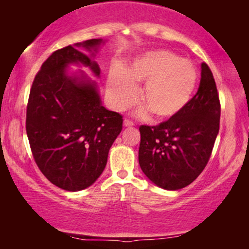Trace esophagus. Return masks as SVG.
<instances>
[{
	"instance_id": "obj_1",
	"label": "esophagus",
	"mask_w": 249,
	"mask_h": 249,
	"mask_svg": "<svg viewBox=\"0 0 249 249\" xmlns=\"http://www.w3.org/2000/svg\"><path fill=\"white\" fill-rule=\"evenodd\" d=\"M124 126H126V127H130V126H134V123L129 120H124Z\"/></svg>"
}]
</instances>
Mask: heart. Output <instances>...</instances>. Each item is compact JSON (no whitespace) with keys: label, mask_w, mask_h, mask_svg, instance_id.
Listing matches in <instances>:
<instances>
[{"label":"heart","mask_w":249,"mask_h":249,"mask_svg":"<svg viewBox=\"0 0 249 249\" xmlns=\"http://www.w3.org/2000/svg\"><path fill=\"white\" fill-rule=\"evenodd\" d=\"M136 83H145L138 115L149 112L158 121L180 114L190 103L197 86V72L191 61L168 50H153L133 60L125 70L115 69L107 79V98L115 111H124L138 100Z\"/></svg>","instance_id":"1"}]
</instances>
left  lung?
I'll list each match as a JSON object with an SVG mask.
<instances>
[{"mask_svg":"<svg viewBox=\"0 0 249 249\" xmlns=\"http://www.w3.org/2000/svg\"><path fill=\"white\" fill-rule=\"evenodd\" d=\"M220 116L216 84L209 66L202 62L199 90L187 107L157 126L140 127L138 161L147 178L172 191L193 182L212 154Z\"/></svg>","mask_w":249,"mask_h":249,"instance_id":"1","label":"left lung"}]
</instances>
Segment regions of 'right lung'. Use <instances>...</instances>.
I'll return each mask as SVG.
<instances>
[{"label": "right lung", "mask_w": 249, "mask_h": 249, "mask_svg": "<svg viewBox=\"0 0 249 249\" xmlns=\"http://www.w3.org/2000/svg\"><path fill=\"white\" fill-rule=\"evenodd\" d=\"M105 41L86 40L56 50L34 79L26 112V133L34 159L53 184L80 191L93 184L107 162L108 151L123 127V117L102 105L99 86L82 70L100 77L94 61Z\"/></svg>", "instance_id": "obj_1"}]
</instances>
